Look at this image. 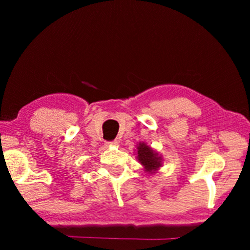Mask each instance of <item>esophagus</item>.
<instances>
[{"label":"esophagus","instance_id":"esophagus-1","mask_svg":"<svg viewBox=\"0 0 250 250\" xmlns=\"http://www.w3.org/2000/svg\"><path fill=\"white\" fill-rule=\"evenodd\" d=\"M118 143H119V142H118L117 140H112V141H107V142H105V145H107V146H117Z\"/></svg>","mask_w":250,"mask_h":250}]
</instances>
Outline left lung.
Listing matches in <instances>:
<instances>
[{"mask_svg": "<svg viewBox=\"0 0 250 250\" xmlns=\"http://www.w3.org/2000/svg\"><path fill=\"white\" fill-rule=\"evenodd\" d=\"M138 159L147 172H152L161 166V159L150 146L141 143L138 147Z\"/></svg>", "mask_w": 250, "mask_h": 250, "instance_id": "left-lung-1", "label": "left lung"}]
</instances>
